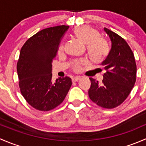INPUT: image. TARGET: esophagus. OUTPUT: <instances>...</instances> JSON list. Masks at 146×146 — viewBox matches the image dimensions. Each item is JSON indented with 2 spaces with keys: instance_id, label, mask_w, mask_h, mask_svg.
<instances>
[{
  "instance_id": "1",
  "label": "esophagus",
  "mask_w": 146,
  "mask_h": 146,
  "mask_svg": "<svg viewBox=\"0 0 146 146\" xmlns=\"http://www.w3.org/2000/svg\"><path fill=\"white\" fill-rule=\"evenodd\" d=\"M80 80V77H74L72 78V81L73 82H77L78 80Z\"/></svg>"
}]
</instances>
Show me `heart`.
<instances>
[{"label": "heart", "mask_w": 146, "mask_h": 146, "mask_svg": "<svg viewBox=\"0 0 146 146\" xmlns=\"http://www.w3.org/2000/svg\"><path fill=\"white\" fill-rule=\"evenodd\" d=\"M74 36L84 44H87L88 55L92 61L101 62L109 54V46L107 42L102 38L99 37V32L95 28L88 25H81L73 29ZM63 44L60 46V50L63 49ZM83 61H76L73 64L72 68L74 71H79Z\"/></svg>", "instance_id": "b5f03b06"}]
</instances>
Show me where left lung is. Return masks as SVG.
<instances>
[{
    "instance_id": "left-lung-1",
    "label": "left lung",
    "mask_w": 146,
    "mask_h": 146,
    "mask_svg": "<svg viewBox=\"0 0 146 146\" xmlns=\"http://www.w3.org/2000/svg\"><path fill=\"white\" fill-rule=\"evenodd\" d=\"M111 42V48L101 65L105 70L102 83L90 78V100L100 107L113 109L127 98L136 80V64L131 48L124 39L104 28Z\"/></svg>"
}]
</instances>
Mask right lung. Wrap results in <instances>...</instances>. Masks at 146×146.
<instances>
[{"label":"right lung","mask_w":146,"mask_h":146,"mask_svg":"<svg viewBox=\"0 0 146 146\" xmlns=\"http://www.w3.org/2000/svg\"><path fill=\"white\" fill-rule=\"evenodd\" d=\"M68 27L42 29L29 38L20 50L17 64L20 92L28 104L39 111H50L60 105L71 87V79L67 76L56 82L51 80V63Z\"/></svg>","instance_id":"add662e5"}]
</instances>
